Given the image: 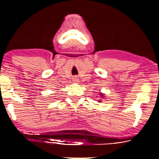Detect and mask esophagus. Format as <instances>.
Listing matches in <instances>:
<instances>
[{"label":"esophagus","instance_id":"obj_1","mask_svg":"<svg viewBox=\"0 0 159 159\" xmlns=\"http://www.w3.org/2000/svg\"><path fill=\"white\" fill-rule=\"evenodd\" d=\"M75 81H78V78H75Z\"/></svg>","mask_w":159,"mask_h":159}]
</instances>
